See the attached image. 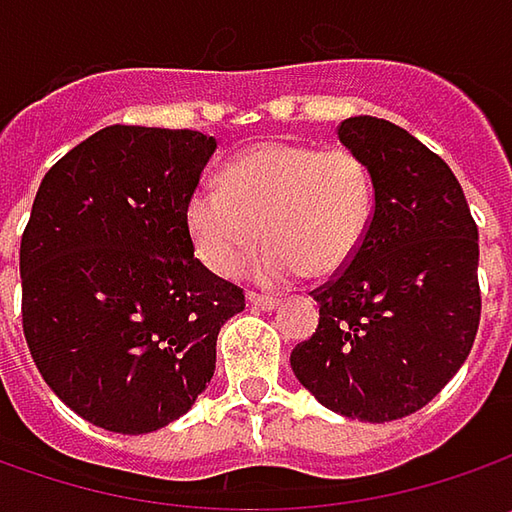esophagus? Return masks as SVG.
<instances>
[{
	"label": "esophagus",
	"mask_w": 512,
	"mask_h": 512,
	"mask_svg": "<svg viewBox=\"0 0 512 512\" xmlns=\"http://www.w3.org/2000/svg\"><path fill=\"white\" fill-rule=\"evenodd\" d=\"M247 305L256 307V310H276L279 307V302L276 299H270V296H259V293H247Z\"/></svg>",
	"instance_id": "34e87169"
}]
</instances>
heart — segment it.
<instances>
[{
    "label": "heart",
    "mask_w": 512,
    "mask_h": 512,
    "mask_svg": "<svg viewBox=\"0 0 512 512\" xmlns=\"http://www.w3.org/2000/svg\"><path fill=\"white\" fill-rule=\"evenodd\" d=\"M373 205V173L359 153L262 142L227 165L222 185L187 196L185 227L196 259L222 279L236 276L267 236L250 273L259 285L282 287L307 273H342L364 245Z\"/></svg>",
    "instance_id": "b5f03b06"
}]
</instances>
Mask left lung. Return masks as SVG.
<instances>
[{
	"label": "left lung",
	"mask_w": 512,
	"mask_h": 512,
	"mask_svg": "<svg viewBox=\"0 0 512 512\" xmlns=\"http://www.w3.org/2000/svg\"><path fill=\"white\" fill-rule=\"evenodd\" d=\"M339 142L373 173V219L353 262L313 290L319 327L290 367L327 410L382 424L433 402L473 347L479 227L447 162L404 128L350 116Z\"/></svg>",
	"instance_id": "8db88e82"
}]
</instances>
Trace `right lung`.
Masks as SVG:
<instances>
[{"mask_svg": "<svg viewBox=\"0 0 512 512\" xmlns=\"http://www.w3.org/2000/svg\"><path fill=\"white\" fill-rule=\"evenodd\" d=\"M216 150L199 130L110 125L45 173L19 247L22 327L48 387L110 433H153L193 407L216 336L245 310L185 227Z\"/></svg>", "mask_w": 512, "mask_h": 512, "instance_id": "1", "label": "right lung"}]
</instances>
